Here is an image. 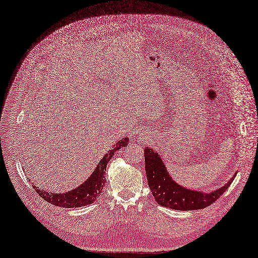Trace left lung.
I'll return each mask as SVG.
<instances>
[{
  "label": "left lung",
  "mask_w": 258,
  "mask_h": 258,
  "mask_svg": "<svg viewBox=\"0 0 258 258\" xmlns=\"http://www.w3.org/2000/svg\"><path fill=\"white\" fill-rule=\"evenodd\" d=\"M146 173L148 185L156 203L173 210H198L213 204L231 184L234 177L227 183L211 193H202L184 188L174 182L168 174L163 161L151 148L145 150Z\"/></svg>",
  "instance_id": "left-lung-1"
}]
</instances>
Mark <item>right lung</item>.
<instances>
[{"label": "right lung", "mask_w": 258, "mask_h": 258, "mask_svg": "<svg viewBox=\"0 0 258 258\" xmlns=\"http://www.w3.org/2000/svg\"><path fill=\"white\" fill-rule=\"evenodd\" d=\"M127 144L128 138H123L119 140L118 143L113 146L111 150L108 151V153L103 157L101 162L98 163L97 167L95 168L94 172L91 174V177L87 179V181L84 182L80 186L71 190V192H66L62 194H50L34 186L36 193L41 198H44L46 202L56 207L77 208L94 203L99 197V195H101L103 187L105 185V174L108 162L111 160V157L113 156L115 151L120 150L123 147H126Z\"/></svg>", "instance_id": "add662e5"}]
</instances>
